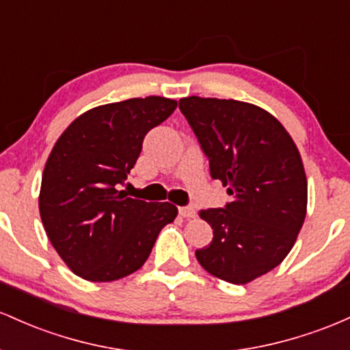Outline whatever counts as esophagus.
Masks as SVG:
<instances>
[{
  "label": "esophagus",
  "instance_id": "1",
  "mask_svg": "<svg viewBox=\"0 0 350 350\" xmlns=\"http://www.w3.org/2000/svg\"><path fill=\"white\" fill-rule=\"evenodd\" d=\"M178 213H180V217H182V218H195L196 211H195L193 206H180Z\"/></svg>",
  "mask_w": 350,
  "mask_h": 350
}]
</instances>
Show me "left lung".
<instances>
[{
  "label": "left lung",
  "instance_id": "1",
  "mask_svg": "<svg viewBox=\"0 0 350 350\" xmlns=\"http://www.w3.org/2000/svg\"><path fill=\"white\" fill-rule=\"evenodd\" d=\"M178 107L231 195L225 208L200 211L213 239L195 256L219 280L248 284L288 256L304 223L301 154L280 120L250 102L190 96Z\"/></svg>",
  "mask_w": 350,
  "mask_h": 350
}]
</instances>
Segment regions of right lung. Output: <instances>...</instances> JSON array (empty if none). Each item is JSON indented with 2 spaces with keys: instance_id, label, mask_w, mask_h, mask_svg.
Instances as JSON below:
<instances>
[{
  "instance_id": "obj_1",
  "label": "right lung",
  "mask_w": 350,
  "mask_h": 350,
  "mask_svg": "<svg viewBox=\"0 0 350 350\" xmlns=\"http://www.w3.org/2000/svg\"><path fill=\"white\" fill-rule=\"evenodd\" d=\"M175 109L176 100L159 96L99 105L72 120L54 144L42 172L39 215L51 245L82 280L109 282L135 273L178 215L172 203L119 190L144 137Z\"/></svg>"
}]
</instances>
